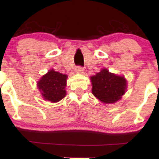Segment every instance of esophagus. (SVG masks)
<instances>
[{
  "label": "esophagus",
  "instance_id": "1",
  "mask_svg": "<svg viewBox=\"0 0 159 159\" xmlns=\"http://www.w3.org/2000/svg\"><path fill=\"white\" fill-rule=\"evenodd\" d=\"M84 69L83 67H81V66L76 67V72H78V73H80V74L84 73Z\"/></svg>",
  "mask_w": 159,
  "mask_h": 159
}]
</instances>
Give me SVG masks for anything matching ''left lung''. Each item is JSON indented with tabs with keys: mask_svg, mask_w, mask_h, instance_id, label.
Here are the masks:
<instances>
[{
	"mask_svg": "<svg viewBox=\"0 0 159 159\" xmlns=\"http://www.w3.org/2000/svg\"><path fill=\"white\" fill-rule=\"evenodd\" d=\"M90 80L93 94L105 104H113L120 100L127 88L126 80L123 76L111 73L106 69L91 76Z\"/></svg>",
	"mask_w": 159,
	"mask_h": 159,
	"instance_id": "1",
	"label": "left lung"
}]
</instances>
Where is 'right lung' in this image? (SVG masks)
<instances>
[{"label": "right lung", "instance_id": "add662e5", "mask_svg": "<svg viewBox=\"0 0 159 159\" xmlns=\"http://www.w3.org/2000/svg\"><path fill=\"white\" fill-rule=\"evenodd\" d=\"M66 75L55 72L54 69L48 71L37 82V87L43 98L51 102H57L66 95Z\"/></svg>", "mask_w": 159, "mask_h": 159}]
</instances>
